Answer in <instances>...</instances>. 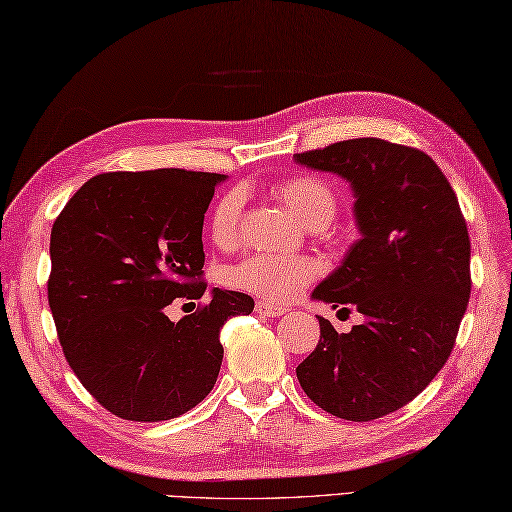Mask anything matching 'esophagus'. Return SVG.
Returning <instances> with one entry per match:
<instances>
[{"mask_svg":"<svg viewBox=\"0 0 512 512\" xmlns=\"http://www.w3.org/2000/svg\"><path fill=\"white\" fill-rule=\"evenodd\" d=\"M255 312L259 314V317H273V319H277V317H281V314H286V308L273 306V303H268V301H257Z\"/></svg>","mask_w":512,"mask_h":512,"instance_id":"esophagus-1","label":"esophagus"}]
</instances>
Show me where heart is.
<instances>
[{"label": "heart", "instance_id": "b5f03b06", "mask_svg": "<svg viewBox=\"0 0 512 512\" xmlns=\"http://www.w3.org/2000/svg\"><path fill=\"white\" fill-rule=\"evenodd\" d=\"M275 193L297 215L301 224L325 226L332 220L336 200L332 189L323 180L297 176L277 184ZM239 215H242V193L228 191L215 204L211 215V235L217 244H233ZM314 275H317V266L306 257L248 255L231 270V281L237 288L253 292V295L284 303L295 299Z\"/></svg>", "mask_w": 512, "mask_h": 512}]
</instances>
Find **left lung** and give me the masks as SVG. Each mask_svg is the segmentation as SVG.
Returning a JSON list of instances; mask_svg holds the SVG:
<instances>
[{
    "mask_svg": "<svg viewBox=\"0 0 512 512\" xmlns=\"http://www.w3.org/2000/svg\"><path fill=\"white\" fill-rule=\"evenodd\" d=\"M295 162L350 184L361 233L310 299L363 314L347 334L317 317L321 339L297 378L336 418H383L436 378L469 306L471 239L458 198L424 151L380 138L343 140Z\"/></svg>",
    "mask_w": 512,
    "mask_h": 512,
    "instance_id": "1",
    "label": "left lung"
}]
</instances>
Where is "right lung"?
<instances>
[{
	"label": "right lung",
	"instance_id": "obj_1",
	"mask_svg": "<svg viewBox=\"0 0 512 512\" xmlns=\"http://www.w3.org/2000/svg\"><path fill=\"white\" fill-rule=\"evenodd\" d=\"M222 173H101L76 191L50 233L48 303L63 354L83 387L134 422L178 418L213 389L228 317L250 314L244 292L211 290L180 321L173 299H200L202 224Z\"/></svg>",
	"mask_w": 512,
	"mask_h": 512
}]
</instances>
